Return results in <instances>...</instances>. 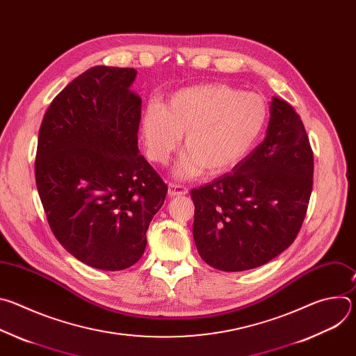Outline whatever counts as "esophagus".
<instances>
[{
    "label": "esophagus",
    "mask_w": 356,
    "mask_h": 356,
    "mask_svg": "<svg viewBox=\"0 0 356 356\" xmlns=\"http://www.w3.org/2000/svg\"><path fill=\"white\" fill-rule=\"evenodd\" d=\"M188 193V190L183 186H177L175 183L169 184V195L170 197H179V195H186Z\"/></svg>",
    "instance_id": "obj_1"
}]
</instances>
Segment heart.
Listing matches in <instances>:
<instances>
[{
  "instance_id": "obj_1",
  "label": "heart",
  "mask_w": 356,
  "mask_h": 356,
  "mask_svg": "<svg viewBox=\"0 0 356 356\" xmlns=\"http://www.w3.org/2000/svg\"><path fill=\"white\" fill-rule=\"evenodd\" d=\"M269 120L265 98L211 83L176 91L165 107L149 104L140 120V135L147 156L158 163L169 161L184 135V149L176 175L200 176L204 169L221 175L241 161L259 142Z\"/></svg>"
}]
</instances>
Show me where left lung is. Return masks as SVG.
<instances>
[{"mask_svg": "<svg viewBox=\"0 0 356 356\" xmlns=\"http://www.w3.org/2000/svg\"><path fill=\"white\" fill-rule=\"evenodd\" d=\"M313 172L300 115L273 97L264 142L231 173L190 191L193 236L202 261L218 270L242 272L280 255L306 217Z\"/></svg>", "mask_w": 356, "mask_h": 356, "instance_id": "obj_1", "label": "left lung"}]
</instances>
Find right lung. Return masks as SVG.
I'll use <instances>...</instances> for the list:
<instances>
[{
    "mask_svg": "<svg viewBox=\"0 0 356 356\" xmlns=\"http://www.w3.org/2000/svg\"><path fill=\"white\" fill-rule=\"evenodd\" d=\"M135 69L95 66L44 113L35 162L47 222L80 262L103 270L136 264L168 186L139 155Z\"/></svg>",
    "mask_w": 356,
    "mask_h": 356,
    "instance_id": "right-lung-1",
    "label": "right lung"
}]
</instances>
